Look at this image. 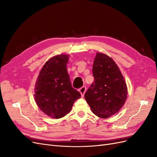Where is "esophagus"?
<instances>
[{"mask_svg":"<svg viewBox=\"0 0 157 157\" xmlns=\"http://www.w3.org/2000/svg\"><path fill=\"white\" fill-rule=\"evenodd\" d=\"M86 86H82L79 89V92H80V94H81L82 97L84 96V95L85 92H86Z\"/></svg>","mask_w":157,"mask_h":157,"instance_id":"esophagus-1","label":"esophagus"}]
</instances>
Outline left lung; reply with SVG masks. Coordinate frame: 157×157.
Segmentation results:
<instances>
[{"mask_svg": "<svg viewBox=\"0 0 157 157\" xmlns=\"http://www.w3.org/2000/svg\"><path fill=\"white\" fill-rule=\"evenodd\" d=\"M94 80L84 97L91 110L106 118L122 108L127 98V87L119 68L110 57L97 53L92 67Z\"/></svg>", "mask_w": 157, "mask_h": 157, "instance_id": "1", "label": "left lung"}]
</instances>
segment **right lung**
I'll return each instance as SVG.
<instances>
[{"mask_svg": "<svg viewBox=\"0 0 157 157\" xmlns=\"http://www.w3.org/2000/svg\"><path fill=\"white\" fill-rule=\"evenodd\" d=\"M68 55H58L46 61L37 78L35 99L40 110L53 118L68 114L74 102L81 97L71 86L67 73Z\"/></svg>", "mask_w": 157, "mask_h": 157, "instance_id": "1", "label": "right lung"}]
</instances>
